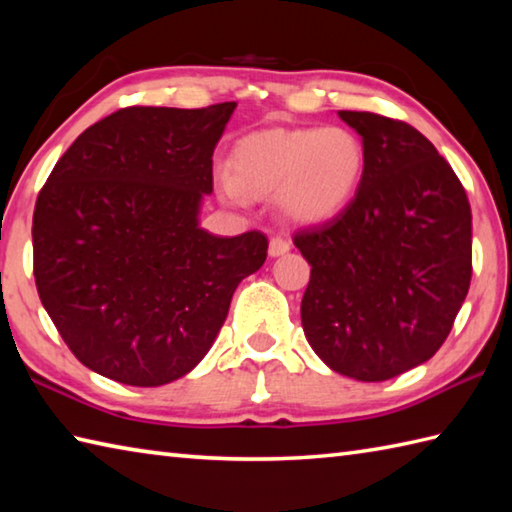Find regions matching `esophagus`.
<instances>
[{"instance_id": "obj_1", "label": "esophagus", "mask_w": 512, "mask_h": 512, "mask_svg": "<svg viewBox=\"0 0 512 512\" xmlns=\"http://www.w3.org/2000/svg\"><path fill=\"white\" fill-rule=\"evenodd\" d=\"M290 250V244L286 242V239H282V237H273L270 239V244H268V255L270 257H282V255H286Z\"/></svg>"}]
</instances>
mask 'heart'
I'll use <instances>...</instances> for the list:
<instances>
[{"label": "heart", "mask_w": 512, "mask_h": 512, "mask_svg": "<svg viewBox=\"0 0 512 512\" xmlns=\"http://www.w3.org/2000/svg\"><path fill=\"white\" fill-rule=\"evenodd\" d=\"M364 173V142L346 126L270 128L239 139L215 186L230 204L275 195L290 224L319 226L348 208Z\"/></svg>", "instance_id": "heart-1"}]
</instances>
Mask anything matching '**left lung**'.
Instances as JSON below:
<instances>
[{
  "label": "left lung",
  "mask_w": 512,
  "mask_h": 512,
  "mask_svg": "<svg viewBox=\"0 0 512 512\" xmlns=\"http://www.w3.org/2000/svg\"><path fill=\"white\" fill-rule=\"evenodd\" d=\"M337 115L362 137L366 173L346 210L293 239L310 264L302 326L330 370L386 382L428 362L453 328L473 270V217L419 130L359 110Z\"/></svg>",
  "instance_id": "8db88e82"
}]
</instances>
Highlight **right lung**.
<instances>
[{
  "label": "right lung",
  "mask_w": 512,
  "mask_h": 512,
  "mask_svg": "<svg viewBox=\"0 0 512 512\" xmlns=\"http://www.w3.org/2000/svg\"><path fill=\"white\" fill-rule=\"evenodd\" d=\"M235 106L117 110L75 139L39 193L37 293L97 375L142 388L188 375L239 282L264 266L262 233L219 237L199 224Z\"/></svg>",
  "instance_id": "1"
}]
</instances>
